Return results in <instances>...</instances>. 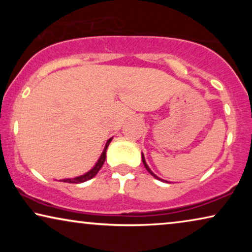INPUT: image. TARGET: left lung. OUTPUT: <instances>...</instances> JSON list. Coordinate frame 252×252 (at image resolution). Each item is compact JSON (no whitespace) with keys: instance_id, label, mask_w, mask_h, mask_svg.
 <instances>
[{"instance_id":"left-lung-1","label":"left lung","mask_w":252,"mask_h":252,"mask_svg":"<svg viewBox=\"0 0 252 252\" xmlns=\"http://www.w3.org/2000/svg\"><path fill=\"white\" fill-rule=\"evenodd\" d=\"M142 161H143V165H144V167H146V170H147L148 172H149V173H150L151 175H153V177H154V178H156V179H157V180H160V181H163V182H167L166 180H163V179L158 178V177H157V175H156V174H155V173H154V172L150 170V167H149V166H148V165H147V163H146V158H144V155H143V154H142Z\"/></svg>"}]
</instances>
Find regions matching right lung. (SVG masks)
Masks as SVG:
<instances>
[{
	"label": "right lung",
	"instance_id": "right-lung-1",
	"mask_svg": "<svg viewBox=\"0 0 252 252\" xmlns=\"http://www.w3.org/2000/svg\"><path fill=\"white\" fill-rule=\"evenodd\" d=\"M112 137L111 139H109L106 141L105 143V147L104 149H103V153L101 154V156H99L98 160L96 161V164L94 165V167L92 168V170H89L87 173L82 174V175H79V177H75V178H68V179H63V180H61L62 182H67V184H82V182L87 181V180H91L92 178H94L96 174L98 173V171L101 170V167L103 166V164H104L105 161V158H106V149H108L110 142H111Z\"/></svg>",
	"mask_w": 252,
	"mask_h": 252
}]
</instances>
